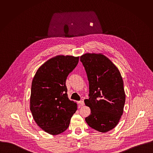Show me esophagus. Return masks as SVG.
Masks as SVG:
<instances>
[{"label": "esophagus", "instance_id": "obj_1", "mask_svg": "<svg viewBox=\"0 0 153 153\" xmlns=\"http://www.w3.org/2000/svg\"><path fill=\"white\" fill-rule=\"evenodd\" d=\"M78 104H79L81 106H83V105H84V101H78Z\"/></svg>", "mask_w": 153, "mask_h": 153}]
</instances>
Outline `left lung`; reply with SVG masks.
I'll use <instances>...</instances> for the list:
<instances>
[{
    "label": "left lung",
    "mask_w": 153,
    "mask_h": 153,
    "mask_svg": "<svg viewBox=\"0 0 153 153\" xmlns=\"http://www.w3.org/2000/svg\"><path fill=\"white\" fill-rule=\"evenodd\" d=\"M89 81V98L85 104L91 109L85 118L88 125L101 132L112 130L123 115L126 101L121 74L101 53H85L80 57Z\"/></svg>",
    "instance_id": "obj_1"
}]
</instances>
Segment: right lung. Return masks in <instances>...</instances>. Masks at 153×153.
<instances>
[{
  "label": "right lung",
  "mask_w": 153,
  "mask_h": 153,
  "mask_svg": "<svg viewBox=\"0 0 153 153\" xmlns=\"http://www.w3.org/2000/svg\"><path fill=\"white\" fill-rule=\"evenodd\" d=\"M79 56L58 55L44 63L32 80L30 109L43 130L58 135L68 128L77 104L69 100L66 80L76 66Z\"/></svg>",
  "instance_id": "obj_1"
}]
</instances>
